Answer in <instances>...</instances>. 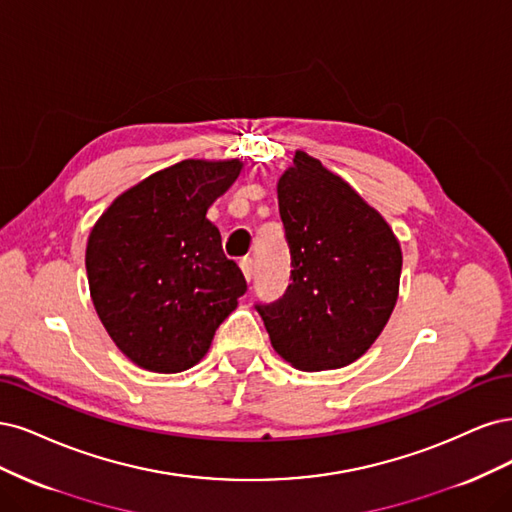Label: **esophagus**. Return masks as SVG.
I'll list each match as a JSON object with an SVG mask.
<instances>
[{"instance_id": "34e87169", "label": "esophagus", "mask_w": 512, "mask_h": 512, "mask_svg": "<svg viewBox=\"0 0 512 512\" xmlns=\"http://www.w3.org/2000/svg\"><path fill=\"white\" fill-rule=\"evenodd\" d=\"M240 268H242L244 278L251 280L253 274H255V261L251 257H244V259H240Z\"/></svg>"}]
</instances>
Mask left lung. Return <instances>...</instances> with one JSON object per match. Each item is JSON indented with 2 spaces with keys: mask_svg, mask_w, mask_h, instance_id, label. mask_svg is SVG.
<instances>
[{
  "mask_svg": "<svg viewBox=\"0 0 512 512\" xmlns=\"http://www.w3.org/2000/svg\"><path fill=\"white\" fill-rule=\"evenodd\" d=\"M276 191L291 283L283 298L255 308L293 368L349 366L381 336L398 302L400 242L364 197L304 151Z\"/></svg>",
  "mask_w": 512,
  "mask_h": 512,
  "instance_id": "1",
  "label": "left lung"
}]
</instances>
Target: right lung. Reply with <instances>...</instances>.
Returning a JSON list of instances; mask_svg holds the SVG:
<instances>
[{
  "mask_svg": "<svg viewBox=\"0 0 512 512\" xmlns=\"http://www.w3.org/2000/svg\"><path fill=\"white\" fill-rule=\"evenodd\" d=\"M242 161L185 159L114 200L93 225L87 276L97 317L136 366L174 374L200 361L246 280L206 212Z\"/></svg>",
  "mask_w": 512,
  "mask_h": 512,
  "instance_id": "add662e5",
  "label": "right lung"
}]
</instances>
